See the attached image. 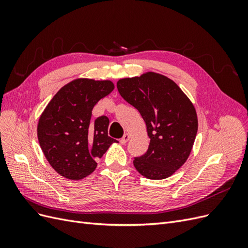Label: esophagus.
<instances>
[{"label": "esophagus", "mask_w": 248, "mask_h": 248, "mask_svg": "<svg viewBox=\"0 0 248 248\" xmlns=\"http://www.w3.org/2000/svg\"><path fill=\"white\" fill-rule=\"evenodd\" d=\"M129 139H130V136H129V134H128V133H125L124 136H123V138H122L121 140H120V141H121V144H122V145H124V144H126L127 141L129 140Z\"/></svg>", "instance_id": "34e87169"}]
</instances>
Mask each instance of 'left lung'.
<instances>
[{
    "label": "left lung",
    "instance_id": "obj_1",
    "mask_svg": "<svg viewBox=\"0 0 248 248\" xmlns=\"http://www.w3.org/2000/svg\"><path fill=\"white\" fill-rule=\"evenodd\" d=\"M117 88L140 111L150 138L147 152L134 158V168L148 179L169 178L188 158L197 137L192 102L174 80L151 71L119 79Z\"/></svg>",
    "mask_w": 248,
    "mask_h": 248
}]
</instances>
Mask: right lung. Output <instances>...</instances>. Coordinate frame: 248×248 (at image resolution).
<instances>
[{
    "instance_id": "add662e5",
    "label": "right lung",
    "mask_w": 248,
    "mask_h": 248,
    "mask_svg": "<svg viewBox=\"0 0 248 248\" xmlns=\"http://www.w3.org/2000/svg\"><path fill=\"white\" fill-rule=\"evenodd\" d=\"M115 89L111 80L76 78L52 97L39 117L37 137L46 158L59 175L81 180L116 140L108 136L106 116L92 121L95 104Z\"/></svg>"
}]
</instances>
